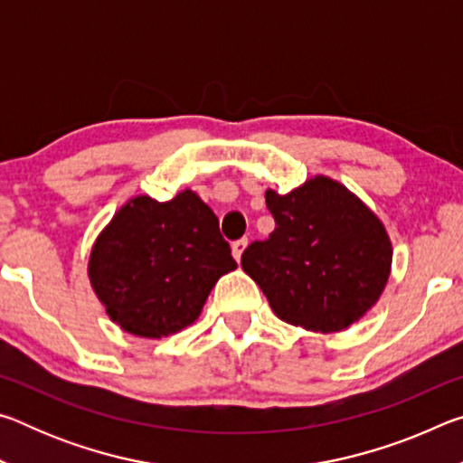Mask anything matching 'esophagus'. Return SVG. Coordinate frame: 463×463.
<instances>
[{
    "label": "esophagus",
    "mask_w": 463,
    "mask_h": 463,
    "mask_svg": "<svg viewBox=\"0 0 463 463\" xmlns=\"http://www.w3.org/2000/svg\"><path fill=\"white\" fill-rule=\"evenodd\" d=\"M247 239H239V241H234L232 242V257L234 260H241V255H242V250H245V247H247Z\"/></svg>",
    "instance_id": "34e87169"
}]
</instances>
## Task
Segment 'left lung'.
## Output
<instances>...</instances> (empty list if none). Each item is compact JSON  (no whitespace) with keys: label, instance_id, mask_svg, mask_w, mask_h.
I'll return each instance as SVG.
<instances>
[{"label":"left lung","instance_id":"8db88e82","mask_svg":"<svg viewBox=\"0 0 463 463\" xmlns=\"http://www.w3.org/2000/svg\"><path fill=\"white\" fill-rule=\"evenodd\" d=\"M276 229L242 250L241 265L286 323L336 333L357 323L386 286L388 232L365 203L328 177L289 194L265 192Z\"/></svg>","mask_w":463,"mask_h":463}]
</instances>
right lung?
<instances>
[{
  "mask_svg": "<svg viewBox=\"0 0 463 463\" xmlns=\"http://www.w3.org/2000/svg\"><path fill=\"white\" fill-rule=\"evenodd\" d=\"M237 268L218 218L194 192L138 195L118 210L90 257V279L114 323L148 339L200 317L218 278Z\"/></svg>",
  "mask_w": 463,
  "mask_h": 463,
  "instance_id": "right-lung-1",
  "label": "right lung"
}]
</instances>
